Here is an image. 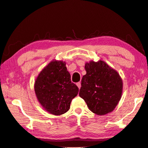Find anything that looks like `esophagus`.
<instances>
[{
  "label": "esophagus",
  "instance_id": "1",
  "mask_svg": "<svg viewBox=\"0 0 148 148\" xmlns=\"http://www.w3.org/2000/svg\"><path fill=\"white\" fill-rule=\"evenodd\" d=\"M77 86L78 87V88L79 89H80V88H81V83L80 82H78V83H77Z\"/></svg>",
  "mask_w": 148,
  "mask_h": 148
}]
</instances>
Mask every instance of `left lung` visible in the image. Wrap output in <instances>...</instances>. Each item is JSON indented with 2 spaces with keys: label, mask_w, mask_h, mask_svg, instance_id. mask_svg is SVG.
I'll use <instances>...</instances> for the list:
<instances>
[{
  "label": "left lung",
  "mask_w": 148,
  "mask_h": 148,
  "mask_svg": "<svg viewBox=\"0 0 148 148\" xmlns=\"http://www.w3.org/2000/svg\"><path fill=\"white\" fill-rule=\"evenodd\" d=\"M84 69L86 74L82 79L79 96L93 113L102 115L110 112L122 96L123 83L120 75L102 60L86 63Z\"/></svg>",
  "instance_id": "left-lung-1"
}]
</instances>
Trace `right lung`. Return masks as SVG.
<instances>
[{"mask_svg":"<svg viewBox=\"0 0 148 148\" xmlns=\"http://www.w3.org/2000/svg\"><path fill=\"white\" fill-rule=\"evenodd\" d=\"M38 99L48 112L59 115L66 112L79 89L71 82L65 63L52 61L41 72L34 83Z\"/></svg>","mask_w":148,"mask_h":148,"instance_id":"add662e5","label":"right lung"}]
</instances>
